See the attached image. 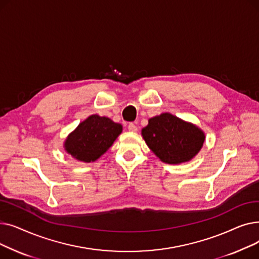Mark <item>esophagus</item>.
Masks as SVG:
<instances>
[{
	"label": "esophagus",
	"instance_id": "obj_1",
	"mask_svg": "<svg viewBox=\"0 0 259 259\" xmlns=\"http://www.w3.org/2000/svg\"><path fill=\"white\" fill-rule=\"evenodd\" d=\"M128 130L131 131V132H137L138 131V127L135 126L133 122H130V124L128 125Z\"/></svg>",
	"mask_w": 259,
	"mask_h": 259
}]
</instances>
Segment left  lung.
<instances>
[{
	"mask_svg": "<svg viewBox=\"0 0 259 259\" xmlns=\"http://www.w3.org/2000/svg\"><path fill=\"white\" fill-rule=\"evenodd\" d=\"M142 137L150 150L170 165L194 158L206 141L205 132L199 127L169 112L149 118Z\"/></svg>",
	"mask_w": 259,
	"mask_h": 259,
	"instance_id": "left-lung-1",
	"label": "left lung"
}]
</instances>
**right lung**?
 <instances>
[{"instance_id":"add662e5","label":"right lung","mask_w":259,"mask_h":259,"mask_svg":"<svg viewBox=\"0 0 259 259\" xmlns=\"http://www.w3.org/2000/svg\"><path fill=\"white\" fill-rule=\"evenodd\" d=\"M122 131V126L111 118L92 114L66 138L65 151L83 162L100 158L110 148Z\"/></svg>"}]
</instances>
